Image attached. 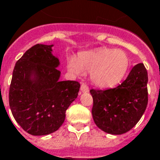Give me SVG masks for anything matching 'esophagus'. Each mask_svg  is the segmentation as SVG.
Returning <instances> with one entry per match:
<instances>
[{
	"label": "esophagus",
	"instance_id": "1",
	"mask_svg": "<svg viewBox=\"0 0 160 160\" xmlns=\"http://www.w3.org/2000/svg\"><path fill=\"white\" fill-rule=\"evenodd\" d=\"M80 91L82 92V93H88L89 91L88 87V85L85 84V83H82L81 86H80Z\"/></svg>",
	"mask_w": 160,
	"mask_h": 160
}]
</instances>
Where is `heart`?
Listing matches in <instances>:
<instances>
[{
  "label": "heart",
  "instance_id": "obj_1",
  "mask_svg": "<svg viewBox=\"0 0 160 160\" xmlns=\"http://www.w3.org/2000/svg\"><path fill=\"white\" fill-rule=\"evenodd\" d=\"M67 66L74 74L91 72V80L100 88H113L120 83L130 67V58L126 52L112 48H100L80 53L78 60L68 58Z\"/></svg>",
  "mask_w": 160,
  "mask_h": 160
}]
</instances>
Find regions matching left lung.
Returning <instances> with one entry per match:
<instances>
[{"instance_id": "left-lung-1", "label": "left lung", "mask_w": 160, "mask_h": 160, "mask_svg": "<svg viewBox=\"0 0 160 160\" xmlns=\"http://www.w3.org/2000/svg\"><path fill=\"white\" fill-rule=\"evenodd\" d=\"M147 82L146 68L140 63L117 88L91 89L94 102L92 115L99 129L112 135L123 134L131 130L147 107Z\"/></svg>"}]
</instances>
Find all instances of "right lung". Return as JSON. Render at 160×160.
I'll return each instance as SVG.
<instances>
[{
  "mask_svg": "<svg viewBox=\"0 0 160 160\" xmlns=\"http://www.w3.org/2000/svg\"><path fill=\"white\" fill-rule=\"evenodd\" d=\"M51 45L36 44L17 60L9 87L8 101L16 122L33 136L59 129L66 111L78 96L80 84L59 81L58 58Z\"/></svg>",
  "mask_w": 160,
  "mask_h": 160,
  "instance_id": "right-lung-1",
  "label": "right lung"
}]
</instances>
